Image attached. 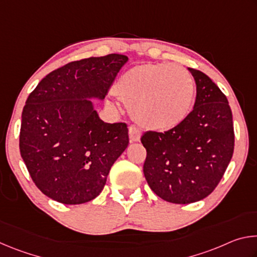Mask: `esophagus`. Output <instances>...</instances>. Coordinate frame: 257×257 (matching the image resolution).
Returning a JSON list of instances; mask_svg holds the SVG:
<instances>
[{
  "label": "esophagus",
  "instance_id": "esophagus-1",
  "mask_svg": "<svg viewBox=\"0 0 257 257\" xmlns=\"http://www.w3.org/2000/svg\"><path fill=\"white\" fill-rule=\"evenodd\" d=\"M129 137L132 142L141 141V137H142L141 129L137 128L136 125H132V127H129Z\"/></svg>",
  "mask_w": 257,
  "mask_h": 257
}]
</instances>
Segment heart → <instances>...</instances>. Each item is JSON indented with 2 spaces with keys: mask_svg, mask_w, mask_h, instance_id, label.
Listing matches in <instances>:
<instances>
[{
  "mask_svg": "<svg viewBox=\"0 0 257 257\" xmlns=\"http://www.w3.org/2000/svg\"><path fill=\"white\" fill-rule=\"evenodd\" d=\"M194 78L178 64L147 63L125 71L114 86L116 96L132 106L145 127L165 130L188 115L195 97Z\"/></svg>",
  "mask_w": 257,
  "mask_h": 257,
  "instance_id": "obj_1",
  "label": "heart"
}]
</instances>
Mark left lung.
<instances>
[{"instance_id": "left-lung-1", "label": "left lung", "mask_w": 257, "mask_h": 257, "mask_svg": "<svg viewBox=\"0 0 257 257\" xmlns=\"http://www.w3.org/2000/svg\"><path fill=\"white\" fill-rule=\"evenodd\" d=\"M188 69L196 82L193 111L170 130L146 132L141 139L147 184L159 197L175 204L207 197L222 179L234 147L227 97L205 73Z\"/></svg>"}]
</instances>
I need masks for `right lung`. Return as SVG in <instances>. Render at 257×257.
Returning a JSON list of instances; mask_svg holds the SVG:
<instances>
[{"instance_id":"1","label":"right lung","mask_w":257,"mask_h":257,"mask_svg":"<svg viewBox=\"0 0 257 257\" xmlns=\"http://www.w3.org/2000/svg\"><path fill=\"white\" fill-rule=\"evenodd\" d=\"M127 61L122 54L72 61L29 94L19 149L34 184L47 197L76 205L103 190L112 164L128 146V125L105 123L87 98L105 97Z\"/></svg>"}]
</instances>
